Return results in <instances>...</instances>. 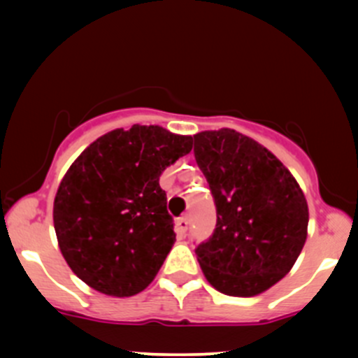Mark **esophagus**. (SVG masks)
Here are the masks:
<instances>
[{"label":"esophagus","instance_id":"34e87169","mask_svg":"<svg viewBox=\"0 0 358 358\" xmlns=\"http://www.w3.org/2000/svg\"><path fill=\"white\" fill-rule=\"evenodd\" d=\"M176 234H178L180 237H185V234L188 231V219L187 217H178L176 219Z\"/></svg>","mask_w":358,"mask_h":358}]
</instances>
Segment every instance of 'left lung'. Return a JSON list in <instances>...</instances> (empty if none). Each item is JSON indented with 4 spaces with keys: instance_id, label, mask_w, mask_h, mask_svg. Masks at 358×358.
Returning <instances> with one entry per match:
<instances>
[{
    "instance_id": "8db88e82",
    "label": "left lung",
    "mask_w": 358,
    "mask_h": 358,
    "mask_svg": "<svg viewBox=\"0 0 358 358\" xmlns=\"http://www.w3.org/2000/svg\"><path fill=\"white\" fill-rule=\"evenodd\" d=\"M193 141L217 210L213 234L195 249L200 268L220 293L256 296L289 273L305 245V195L276 156L237 131H203Z\"/></svg>"
}]
</instances>
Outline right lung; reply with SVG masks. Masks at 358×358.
I'll return each instance as SVG.
<instances>
[{
  "mask_svg": "<svg viewBox=\"0 0 358 358\" xmlns=\"http://www.w3.org/2000/svg\"><path fill=\"white\" fill-rule=\"evenodd\" d=\"M192 145V136L134 124L96 139L72 163L53 225L62 256L85 285L122 298L153 281L176 237L159 176Z\"/></svg>",
  "mask_w": 358,
  "mask_h": 358,
  "instance_id": "1",
  "label": "right lung"
}]
</instances>
